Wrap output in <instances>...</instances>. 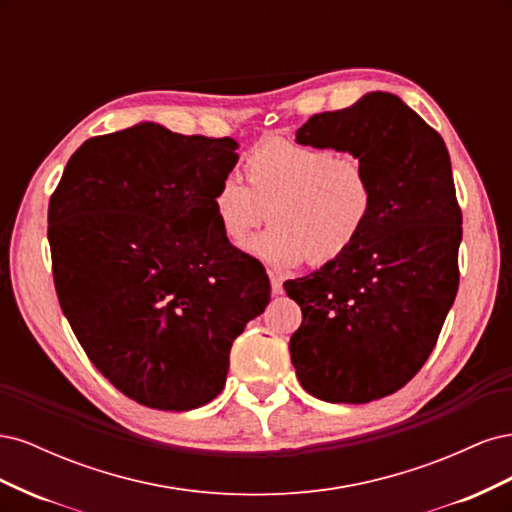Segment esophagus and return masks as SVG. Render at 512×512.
<instances>
[{
    "label": "esophagus",
    "mask_w": 512,
    "mask_h": 512,
    "mask_svg": "<svg viewBox=\"0 0 512 512\" xmlns=\"http://www.w3.org/2000/svg\"><path fill=\"white\" fill-rule=\"evenodd\" d=\"M269 280H271V292L273 294H282L284 292V286H282V280L277 275H269Z\"/></svg>",
    "instance_id": "1"
}]
</instances>
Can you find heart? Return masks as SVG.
<instances>
[{"instance_id":"1","label":"heart","mask_w":512,"mask_h":512,"mask_svg":"<svg viewBox=\"0 0 512 512\" xmlns=\"http://www.w3.org/2000/svg\"><path fill=\"white\" fill-rule=\"evenodd\" d=\"M245 183L224 177L211 196L224 237L243 245L267 220L273 226L247 245L275 269L307 258L327 265L359 243L376 209L365 164L329 147L267 136L243 160Z\"/></svg>"}]
</instances>
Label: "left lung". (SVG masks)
Listing matches in <instances>:
<instances>
[{"instance_id": "obj_1", "label": "left lung", "mask_w": 512, "mask_h": 512, "mask_svg": "<svg viewBox=\"0 0 512 512\" xmlns=\"http://www.w3.org/2000/svg\"><path fill=\"white\" fill-rule=\"evenodd\" d=\"M297 143L348 151L376 188L348 254L286 282L303 322L290 359L303 389L331 404L399 391L425 365L459 288L461 209L442 136L386 91L318 113Z\"/></svg>"}]
</instances>
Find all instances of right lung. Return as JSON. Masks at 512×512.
Instances as JSON below:
<instances>
[{
    "label": "right lung",
    "mask_w": 512,
    "mask_h": 512,
    "mask_svg": "<svg viewBox=\"0 0 512 512\" xmlns=\"http://www.w3.org/2000/svg\"><path fill=\"white\" fill-rule=\"evenodd\" d=\"M237 147L138 123L85 141L51 196L59 305L89 361L136 404H209L232 342L271 299L267 273L211 209Z\"/></svg>",
    "instance_id": "1"
}]
</instances>
